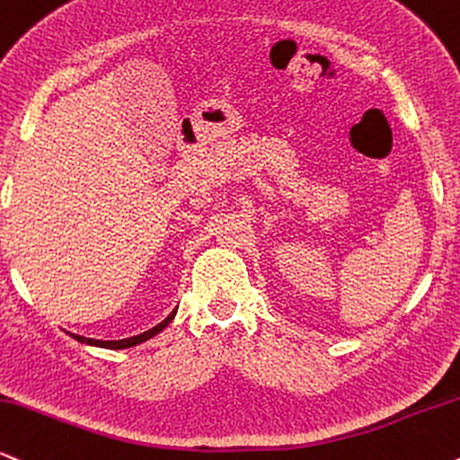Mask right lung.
Listing matches in <instances>:
<instances>
[{
  "label": "right lung",
  "instance_id": "obj_1",
  "mask_svg": "<svg viewBox=\"0 0 460 460\" xmlns=\"http://www.w3.org/2000/svg\"><path fill=\"white\" fill-rule=\"evenodd\" d=\"M174 314H176V310L172 312V314L167 316L165 321H161L156 327L148 329V332L139 333V336H133V338H124V340H92V338H84V336H75V333H70V336L77 340V342L92 344V347H102V349H128V347H135V344H139V342H146V340L156 336V333H159V332H164V329L172 323V318H174Z\"/></svg>",
  "mask_w": 460,
  "mask_h": 460
}]
</instances>
